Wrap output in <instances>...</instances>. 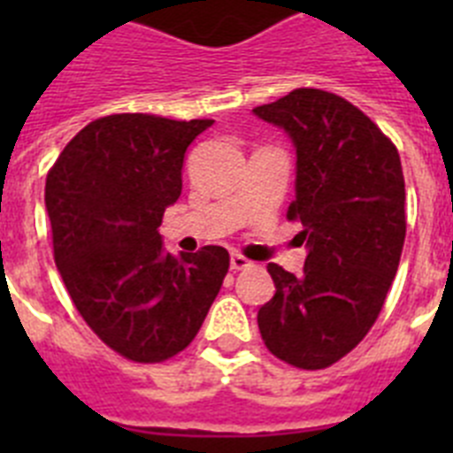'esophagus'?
I'll list each match as a JSON object with an SVG mask.
<instances>
[{
  "instance_id": "34e87169",
  "label": "esophagus",
  "mask_w": 453,
  "mask_h": 453,
  "mask_svg": "<svg viewBox=\"0 0 453 453\" xmlns=\"http://www.w3.org/2000/svg\"><path fill=\"white\" fill-rule=\"evenodd\" d=\"M250 267H254V263H251L250 258H245V256H240V254H231V270L240 272V270H250Z\"/></svg>"
}]
</instances>
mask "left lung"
Returning <instances> with one entry per match:
<instances>
[{"mask_svg":"<svg viewBox=\"0 0 453 453\" xmlns=\"http://www.w3.org/2000/svg\"><path fill=\"white\" fill-rule=\"evenodd\" d=\"M297 151L295 202L308 256L295 276L267 265L274 297L258 311L267 349L302 370L349 354L372 329L397 274L406 238L397 147L363 111L318 88L254 108Z\"/></svg>","mask_w":453,"mask_h":453,"instance_id":"left-lung-1","label":"left lung"}]
</instances>
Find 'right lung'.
Here are the masks:
<instances>
[{
	"label": "right lung",
	"mask_w": 453,
	"mask_h": 453,
	"mask_svg": "<svg viewBox=\"0 0 453 453\" xmlns=\"http://www.w3.org/2000/svg\"><path fill=\"white\" fill-rule=\"evenodd\" d=\"M211 124L99 118L47 174L56 267L88 326L129 361L161 363L186 349L229 272L224 247L177 258L158 234L181 195L186 150Z\"/></svg>",
	"instance_id": "add662e5"
}]
</instances>
